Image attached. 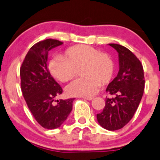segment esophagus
Listing matches in <instances>:
<instances>
[{"instance_id":"1","label":"esophagus","mask_w":160,"mask_h":160,"mask_svg":"<svg viewBox=\"0 0 160 160\" xmlns=\"http://www.w3.org/2000/svg\"><path fill=\"white\" fill-rule=\"evenodd\" d=\"M83 99H85V100H93V97H83Z\"/></svg>"}]
</instances>
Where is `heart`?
<instances>
[{
  "mask_svg": "<svg viewBox=\"0 0 160 160\" xmlns=\"http://www.w3.org/2000/svg\"><path fill=\"white\" fill-rule=\"evenodd\" d=\"M83 68L84 78L75 80L67 89L69 95L90 97L100 86L110 83L114 74V64L107 53L87 45H77L65 51V58L56 57L50 60V73L61 82H68Z\"/></svg>",
  "mask_w": 160,
  "mask_h": 160,
  "instance_id": "heart-1",
  "label": "heart"
}]
</instances>
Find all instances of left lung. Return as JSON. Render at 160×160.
<instances>
[{"label": "left lung", "instance_id": "1", "mask_svg": "<svg viewBox=\"0 0 160 160\" xmlns=\"http://www.w3.org/2000/svg\"><path fill=\"white\" fill-rule=\"evenodd\" d=\"M117 51L118 74L109 83L106 91L114 98H106V105L97 121L102 128L117 130L132 118L142 99L145 87L142 63L132 52L122 45L109 43Z\"/></svg>", "mask_w": 160, "mask_h": 160}]
</instances>
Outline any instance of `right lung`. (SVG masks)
I'll return each mask as SVG.
<instances>
[{"instance_id":"add662e5","label":"right lung","mask_w":160,"mask_h":160,"mask_svg":"<svg viewBox=\"0 0 160 160\" xmlns=\"http://www.w3.org/2000/svg\"><path fill=\"white\" fill-rule=\"evenodd\" d=\"M63 44L58 40L47 39L35 43L27 53L20 70L21 90L25 101L37 122L43 128L60 127L73 109L74 99L57 100L63 92L50 75L48 67V53Z\"/></svg>"}]
</instances>
